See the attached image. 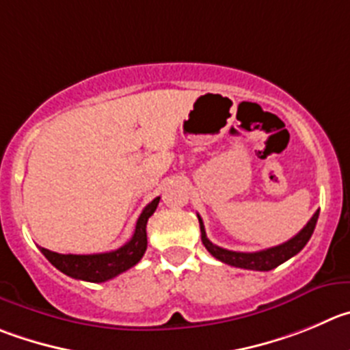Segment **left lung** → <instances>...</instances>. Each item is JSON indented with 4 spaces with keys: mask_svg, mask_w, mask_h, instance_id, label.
Returning <instances> with one entry per match:
<instances>
[{
    "mask_svg": "<svg viewBox=\"0 0 350 350\" xmlns=\"http://www.w3.org/2000/svg\"><path fill=\"white\" fill-rule=\"evenodd\" d=\"M319 211L314 212L309 223L299 231L293 238H290L288 241L282 245H276V247H271V249L259 250V252H233V250L221 249L217 245L212 243L211 240L205 234L204 223H202L200 215H198V223H200V231H202V243L205 245V249L215 257L219 259L221 262L230 264L234 267H243V269H252V271H271L274 267H278L280 264H283L285 260H288L290 257L297 256L300 250L306 247V243L309 241V238L314 233L316 223H318Z\"/></svg>",
    "mask_w": 350,
    "mask_h": 350,
    "instance_id": "obj_1",
    "label": "left lung"
}]
</instances>
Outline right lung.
I'll use <instances>...</instances> for the list:
<instances>
[{"mask_svg": "<svg viewBox=\"0 0 350 350\" xmlns=\"http://www.w3.org/2000/svg\"><path fill=\"white\" fill-rule=\"evenodd\" d=\"M160 197L153 198L136 221L135 233L126 245L112 252L90 254V256H76V254H57L39 247L42 256L46 257L57 269L70 276V278L83 280V282L101 283L116 278L117 274L131 269L142 260L146 250V223L150 215L155 212Z\"/></svg>", "mask_w": 350, "mask_h": 350, "instance_id": "1", "label": "right lung"}]
</instances>
